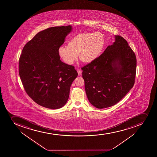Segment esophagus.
Masks as SVG:
<instances>
[{"label":"esophagus","mask_w":157,"mask_h":157,"mask_svg":"<svg viewBox=\"0 0 157 157\" xmlns=\"http://www.w3.org/2000/svg\"><path fill=\"white\" fill-rule=\"evenodd\" d=\"M77 72L78 74V75L79 76H80L81 75V74H82V71H81V70H79V68L78 69H77Z\"/></svg>","instance_id":"1"}]
</instances>
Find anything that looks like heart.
Returning <instances> with one entry per match:
<instances>
[{
    "mask_svg": "<svg viewBox=\"0 0 157 157\" xmlns=\"http://www.w3.org/2000/svg\"><path fill=\"white\" fill-rule=\"evenodd\" d=\"M105 45L104 35L100 32L80 33L72 38L68 46L62 45L58 54L64 62L71 65L77 59L85 63H90L99 57Z\"/></svg>",
    "mask_w": 157,
    "mask_h": 157,
    "instance_id": "1",
    "label": "heart"
}]
</instances>
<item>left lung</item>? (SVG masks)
<instances>
[{
    "label": "left lung",
    "mask_w": 157,
    "mask_h": 157,
    "mask_svg": "<svg viewBox=\"0 0 157 157\" xmlns=\"http://www.w3.org/2000/svg\"><path fill=\"white\" fill-rule=\"evenodd\" d=\"M137 59L127 41L115 36V41L93 62L81 68L90 102L97 109L119 102L135 83Z\"/></svg>",
    "instance_id": "8db88e82"
}]
</instances>
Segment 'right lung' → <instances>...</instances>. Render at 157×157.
<instances>
[{"label": "right lung", "mask_w": 157, "mask_h": 157, "mask_svg": "<svg viewBox=\"0 0 157 157\" xmlns=\"http://www.w3.org/2000/svg\"><path fill=\"white\" fill-rule=\"evenodd\" d=\"M71 29V25L47 29L27 42L22 51L19 60L20 79L27 94L43 107L63 106L77 77L74 67L62 62L58 54Z\"/></svg>", "instance_id": "add662e5"}]
</instances>
